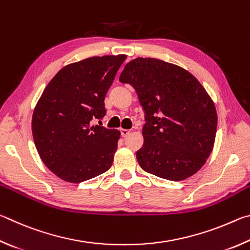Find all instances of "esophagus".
Segmentation results:
<instances>
[{
    "instance_id": "34e87169",
    "label": "esophagus",
    "mask_w": 250,
    "mask_h": 250,
    "mask_svg": "<svg viewBox=\"0 0 250 250\" xmlns=\"http://www.w3.org/2000/svg\"><path fill=\"white\" fill-rule=\"evenodd\" d=\"M129 133H130L129 129H125V128H122L121 129V134H122L123 137H126V136H127V135H129Z\"/></svg>"
}]
</instances>
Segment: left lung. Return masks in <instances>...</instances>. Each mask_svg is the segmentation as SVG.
Instances as JSON below:
<instances>
[{
	"mask_svg": "<svg viewBox=\"0 0 250 250\" xmlns=\"http://www.w3.org/2000/svg\"><path fill=\"white\" fill-rule=\"evenodd\" d=\"M120 81L134 86L146 113L144 145L136 152L144 171L171 181L198 172L211 155L217 128L215 105L198 79L177 64L136 58Z\"/></svg>",
	"mask_w": 250,
	"mask_h": 250,
	"instance_id": "1",
	"label": "left lung"
}]
</instances>
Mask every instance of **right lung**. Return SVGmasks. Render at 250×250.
Returning a JSON list of instances; mask_svg holds the SVG:
<instances>
[{
    "label": "right lung",
    "mask_w": 250,
    "mask_h": 250,
    "mask_svg": "<svg viewBox=\"0 0 250 250\" xmlns=\"http://www.w3.org/2000/svg\"><path fill=\"white\" fill-rule=\"evenodd\" d=\"M126 55L91 57L64 65L39 98L32 117L38 155L61 180L79 183L111 168L121 132L92 125Z\"/></svg>",
    "instance_id": "obj_1"
}]
</instances>
